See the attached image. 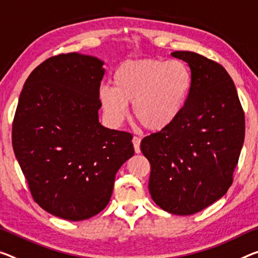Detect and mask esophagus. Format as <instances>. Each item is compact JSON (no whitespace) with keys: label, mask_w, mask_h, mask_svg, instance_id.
Segmentation results:
<instances>
[{"label":"esophagus","mask_w":258,"mask_h":258,"mask_svg":"<svg viewBox=\"0 0 258 258\" xmlns=\"http://www.w3.org/2000/svg\"><path fill=\"white\" fill-rule=\"evenodd\" d=\"M133 144H134L135 152L140 153V152H141V138L137 137V136H134V138H133Z\"/></svg>","instance_id":"obj_1"}]
</instances>
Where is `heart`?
I'll return each mask as SVG.
<instances>
[{"label":"heart","mask_w":258,"mask_h":258,"mask_svg":"<svg viewBox=\"0 0 258 258\" xmlns=\"http://www.w3.org/2000/svg\"><path fill=\"white\" fill-rule=\"evenodd\" d=\"M113 88L99 92L106 117L120 125L133 114L146 130L159 133L175 123L187 104L192 77L189 67L179 60L148 58L123 62L113 75Z\"/></svg>","instance_id":"obj_1"}]
</instances>
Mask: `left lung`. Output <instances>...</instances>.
I'll return each mask as SVG.
<instances>
[{"label": "left lung", "mask_w": 258, "mask_h": 258, "mask_svg": "<svg viewBox=\"0 0 258 258\" xmlns=\"http://www.w3.org/2000/svg\"><path fill=\"white\" fill-rule=\"evenodd\" d=\"M172 56L188 63L192 84L180 117L143 138L151 165L149 190L158 207L177 216L197 213L223 197L244 141V113L223 66L192 51Z\"/></svg>", "instance_id": "obj_1"}]
</instances>
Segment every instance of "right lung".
Here are the masks:
<instances>
[{
    "instance_id": "add662e5",
    "label": "right lung",
    "mask_w": 258,
    "mask_h": 258,
    "mask_svg": "<svg viewBox=\"0 0 258 258\" xmlns=\"http://www.w3.org/2000/svg\"><path fill=\"white\" fill-rule=\"evenodd\" d=\"M102 66L78 53L49 57L19 96L15 156L33 200L62 219L85 220L102 211L117 170L135 153L132 134L99 122Z\"/></svg>"
}]
</instances>
